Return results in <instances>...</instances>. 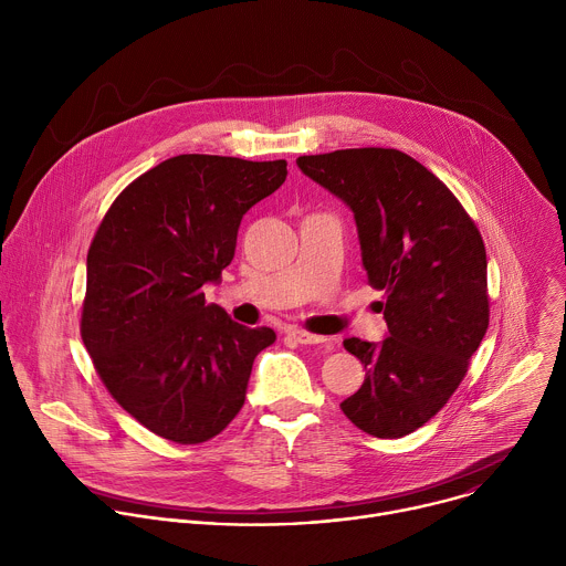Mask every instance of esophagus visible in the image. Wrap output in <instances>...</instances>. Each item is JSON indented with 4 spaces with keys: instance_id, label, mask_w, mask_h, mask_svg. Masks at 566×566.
I'll return each mask as SVG.
<instances>
[{
    "instance_id": "34e87169",
    "label": "esophagus",
    "mask_w": 566,
    "mask_h": 566,
    "mask_svg": "<svg viewBox=\"0 0 566 566\" xmlns=\"http://www.w3.org/2000/svg\"><path fill=\"white\" fill-rule=\"evenodd\" d=\"M289 336H293L300 345H325L327 343L325 336H315V334H308V332H302V329H291Z\"/></svg>"
}]
</instances>
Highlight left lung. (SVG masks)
<instances>
[{
  "mask_svg": "<svg viewBox=\"0 0 566 566\" xmlns=\"http://www.w3.org/2000/svg\"><path fill=\"white\" fill-rule=\"evenodd\" d=\"M297 168L349 206L367 280L385 291L387 336L345 340L367 374L340 410L371 437H406L446 406L486 336L483 239L446 184L398 149L300 156Z\"/></svg>",
  "mask_w": 566,
  "mask_h": 566,
  "instance_id": "1",
  "label": "left lung"
}]
</instances>
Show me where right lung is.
Here are the masks:
<instances>
[{
  "instance_id": "obj_1",
  "label": "right lung",
  "mask_w": 566,
  "mask_h": 566,
  "mask_svg": "<svg viewBox=\"0 0 566 566\" xmlns=\"http://www.w3.org/2000/svg\"><path fill=\"white\" fill-rule=\"evenodd\" d=\"M286 175L284 158L179 154L107 210L87 255L80 334L109 394L149 432L203 443L244 406L275 332L206 304L203 284L221 280L241 217Z\"/></svg>"
}]
</instances>
